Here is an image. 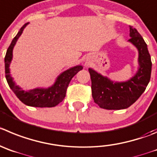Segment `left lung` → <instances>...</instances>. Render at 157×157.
Listing matches in <instances>:
<instances>
[{"label": "left lung", "instance_id": "1", "mask_svg": "<svg viewBox=\"0 0 157 157\" xmlns=\"http://www.w3.org/2000/svg\"><path fill=\"white\" fill-rule=\"evenodd\" d=\"M129 32L131 38L128 42L135 45L139 52V68L132 78L124 82H114L92 68L88 69L91 79L92 97L95 103L104 109L128 108L138 100L150 80L152 62L147 45L132 26H129Z\"/></svg>", "mask_w": 157, "mask_h": 157}]
</instances>
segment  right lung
I'll return each instance as SVG.
<instances>
[{
    "label": "right lung",
    "instance_id": "right-lung-1",
    "mask_svg": "<svg viewBox=\"0 0 157 157\" xmlns=\"http://www.w3.org/2000/svg\"><path fill=\"white\" fill-rule=\"evenodd\" d=\"M28 24L29 23H26L21 28L15 37L13 39L11 45H9L6 52L5 58H4L6 80L8 81L10 88L15 94L17 98L25 105L28 106L38 107V108L55 107L63 101L66 97V92H67V89L70 80L80 70L83 69V67L81 65L75 66L65 70L57 77L55 83L51 87H47V88L38 87V88L32 89L29 90H24L19 86L16 85L15 82L13 80V78L10 74L9 67L12 60L13 49L17 39L22 34L23 30Z\"/></svg>",
    "mask_w": 157,
    "mask_h": 157
}]
</instances>
